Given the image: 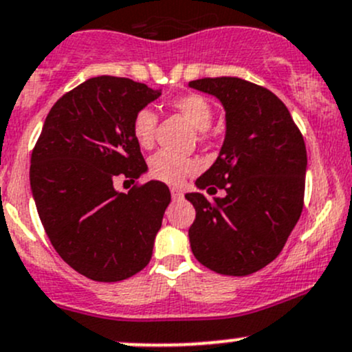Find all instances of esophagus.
<instances>
[{
  "instance_id": "esophagus-1",
  "label": "esophagus",
  "mask_w": 352,
  "mask_h": 352,
  "mask_svg": "<svg viewBox=\"0 0 352 352\" xmlns=\"http://www.w3.org/2000/svg\"><path fill=\"white\" fill-rule=\"evenodd\" d=\"M170 192H172V199H173V201H180V199L184 197V192L180 190L179 187H172V188H170Z\"/></svg>"
}]
</instances>
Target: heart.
I'll list each match as a JSON object with an SVG mask.
<instances>
[{
	"label": "heart",
	"instance_id": "obj_1",
	"mask_svg": "<svg viewBox=\"0 0 352 352\" xmlns=\"http://www.w3.org/2000/svg\"><path fill=\"white\" fill-rule=\"evenodd\" d=\"M172 106L182 114L197 131H207L212 124L214 111L210 102L201 94H186L175 98ZM158 116L153 109L143 108L135 114L133 120V136L142 148H150L155 142ZM199 162L195 158L182 157V155L170 153V151H158L150 158V173L153 179L160 182L179 186L186 180L187 175H192L199 170Z\"/></svg>",
	"mask_w": 352,
	"mask_h": 352
}]
</instances>
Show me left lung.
Segmentation results:
<instances>
[{
    "label": "left lung",
    "instance_id": "left-lung-1",
    "mask_svg": "<svg viewBox=\"0 0 352 352\" xmlns=\"http://www.w3.org/2000/svg\"><path fill=\"white\" fill-rule=\"evenodd\" d=\"M188 86L221 101L226 136L219 157L186 194L195 209L188 239L199 263L221 275L265 268L300 219L307 150L287 106L268 89L239 77H206Z\"/></svg>",
    "mask_w": 352,
    "mask_h": 352
}]
</instances>
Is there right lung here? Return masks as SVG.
I'll return each instance as SVG.
<instances>
[{
	"label": "right lung",
	"mask_w": 352,
	"mask_h": 352,
	"mask_svg": "<svg viewBox=\"0 0 352 352\" xmlns=\"http://www.w3.org/2000/svg\"><path fill=\"white\" fill-rule=\"evenodd\" d=\"M162 91L124 77L87 79L62 96L32 153L30 187L40 221L62 260L96 282H121L150 263L170 190L146 172L133 120Z\"/></svg>",
	"instance_id": "add662e5"
}]
</instances>
